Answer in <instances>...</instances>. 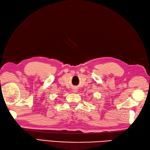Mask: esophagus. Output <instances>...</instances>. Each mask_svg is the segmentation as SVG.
<instances>
[{"mask_svg":"<svg viewBox=\"0 0 150 150\" xmlns=\"http://www.w3.org/2000/svg\"><path fill=\"white\" fill-rule=\"evenodd\" d=\"M75 91H76V89H74V92H75Z\"/></svg>","mask_w":150,"mask_h":150,"instance_id":"esophagus-1","label":"esophagus"}]
</instances>
